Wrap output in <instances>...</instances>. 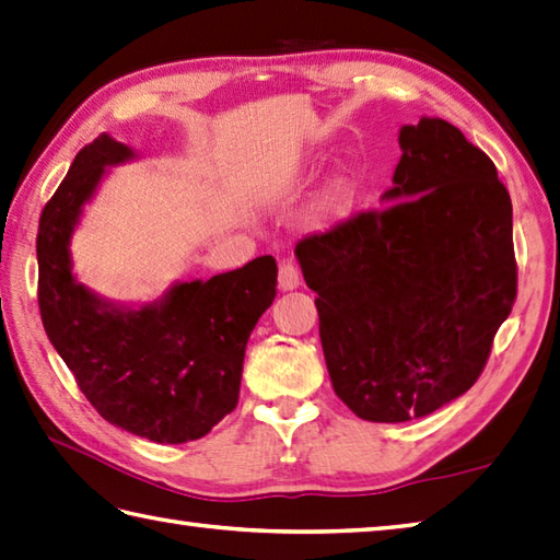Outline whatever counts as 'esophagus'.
Segmentation results:
<instances>
[{"instance_id":"34e87169","label":"esophagus","mask_w":560,"mask_h":560,"mask_svg":"<svg viewBox=\"0 0 560 560\" xmlns=\"http://www.w3.org/2000/svg\"><path fill=\"white\" fill-rule=\"evenodd\" d=\"M301 283V269L293 259H283L279 265V289L291 291Z\"/></svg>"}]
</instances>
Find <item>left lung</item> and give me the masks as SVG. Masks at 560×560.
I'll use <instances>...</instances> for the list:
<instances>
[{
    "label": "left lung",
    "mask_w": 560,
    "mask_h": 560,
    "mask_svg": "<svg viewBox=\"0 0 560 560\" xmlns=\"http://www.w3.org/2000/svg\"><path fill=\"white\" fill-rule=\"evenodd\" d=\"M383 199L295 245L332 388L357 418H424L474 386L517 299L512 201L442 118L400 128Z\"/></svg>",
    "instance_id": "left-lung-1"
}]
</instances>
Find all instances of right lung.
Returning <instances> with one entry per match:
<instances>
[{
    "label": "right lung",
    "mask_w": 560,
    "mask_h": 560,
    "mask_svg": "<svg viewBox=\"0 0 560 560\" xmlns=\"http://www.w3.org/2000/svg\"><path fill=\"white\" fill-rule=\"evenodd\" d=\"M133 158L102 136L84 145L40 213L38 308L77 386L106 422L158 444L201 440L235 410L249 332L277 295L265 255L208 281L177 283L162 303L118 311L72 277L70 235L106 164Z\"/></svg>",
    "instance_id": "add662e5"
}]
</instances>
